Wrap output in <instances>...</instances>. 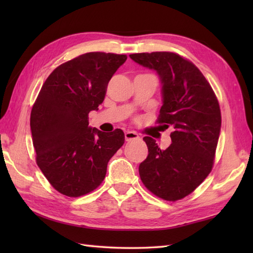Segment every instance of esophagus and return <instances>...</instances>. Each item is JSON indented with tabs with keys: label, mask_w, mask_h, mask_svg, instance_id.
Masks as SVG:
<instances>
[{
	"label": "esophagus",
	"mask_w": 253,
	"mask_h": 253,
	"mask_svg": "<svg viewBox=\"0 0 253 253\" xmlns=\"http://www.w3.org/2000/svg\"><path fill=\"white\" fill-rule=\"evenodd\" d=\"M140 138L138 136V133L135 131H129L127 130L125 131V139L126 141H131V140H138V139Z\"/></svg>",
	"instance_id": "34e87169"
}]
</instances>
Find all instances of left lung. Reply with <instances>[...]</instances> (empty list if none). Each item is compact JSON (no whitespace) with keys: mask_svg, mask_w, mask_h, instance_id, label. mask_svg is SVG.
I'll list each match as a JSON object with an SVG mask.
<instances>
[{"mask_svg":"<svg viewBox=\"0 0 253 253\" xmlns=\"http://www.w3.org/2000/svg\"><path fill=\"white\" fill-rule=\"evenodd\" d=\"M129 56L158 74L163 103L158 122L174 128L166 150H161L153 138H143L149 154L139 165V175L155 196L179 200L195 190L212 169L222 123L217 99L202 73L176 53Z\"/></svg>","mask_w":253,"mask_h":253,"instance_id":"left-lung-1","label":"left lung"}]
</instances>
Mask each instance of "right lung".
<instances>
[{"label":"right lung","mask_w":253,"mask_h":253,"mask_svg":"<svg viewBox=\"0 0 253 253\" xmlns=\"http://www.w3.org/2000/svg\"><path fill=\"white\" fill-rule=\"evenodd\" d=\"M126 55L90 52L55 68L42 85L31 110L30 128L37 164L55 189L80 197L103 181L107 163L125 136L89 126L107 84Z\"/></svg>","instance_id":"1"}]
</instances>
